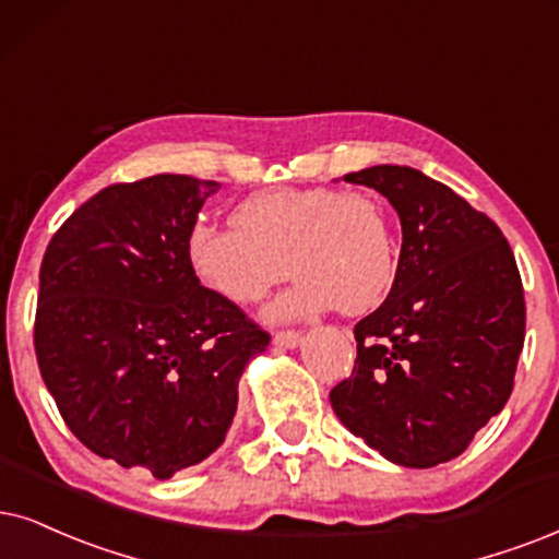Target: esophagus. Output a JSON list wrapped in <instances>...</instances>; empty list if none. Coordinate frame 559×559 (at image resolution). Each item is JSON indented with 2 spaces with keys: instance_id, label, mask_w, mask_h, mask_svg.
Returning a JSON list of instances; mask_svg holds the SVG:
<instances>
[{
  "instance_id": "1",
  "label": "esophagus",
  "mask_w": 559,
  "mask_h": 559,
  "mask_svg": "<svg viewBox=\"0 0 559 559\" xmlns=\"http://www.w3.org/2000/svg\"><path fill=\"white\" fill-rule=\"evenodd\" d=\"M299 343H301V332H296V330L275 332V335H273V345H278V348L292 350V348H296V345H299Z\"/></svg>"
}]
</instances>
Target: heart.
Here are the masks:
<instances>
[{
  "label": "heart",
  "mask_w": 559,
  "mask_h": 559,
  "mask_svg": "<svg viewBox=\"0 0 559 559\" xmlns=\"http://www.w3.org/2000/svg\"><path fill=\"white\" fill-rule=\"evenodd\" d=\"M235 227L195 224L188 260L203 286L231 304H255L288 273L292 288L271 320H301L337 307L364 314L390 294L397 273L392 216L371 193L275 188L245 198Z\"/></svg>",
  "instance_id": "1"
}]
</instances>
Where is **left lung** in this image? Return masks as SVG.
I'll list each match as a JSON object with an SVG mask.
<instances>
[{
    "mask_svg": "<svg viewBox=\"0 0 559 559\" xmlns=\"http://www.w3.org/2000/svg\"><path fill=\"white\" fill-rule=\"evenodd\" d=\"M343 180L392 203L402 250L386 301L353 330L358 358L332 409L392 464L436 467L511 397L526 330L519 267L496 222L420 169L377 165Z\"/></svg>",
    "mask_w": 559,
    "mask_h": 559,
    "instance_id": "8db88e82",
    "label": "left lung"
}]
</instances>
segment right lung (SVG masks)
Wrapping results in <instances>:
<instances>
[{
    "mask_svg": "<svg viewBox=\"0 0 559 559\" xmlns=\"http://www.w3.org/2000/svg\"><path fill=\"white\" fill-rule=\"evenodd\" d=\"M218 188L190 175L105 188L40 265L35 356L63 423L97 456L157 479L222 447L239 379L271 343L190 267L188 235Z\"/></svg>",
    "mask_w": 559,
    "mask_h": 559,
    "instance_id": "1",
    "label": "right lung"
}]
</instances>
